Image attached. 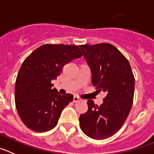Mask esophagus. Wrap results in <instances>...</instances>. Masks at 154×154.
Instances as JSON below:
<instances>
[{
	"label": "esophagus",
	"mask_w": 154,
	"mask_h": 154,
	"mask_svg": "<svg viewBox=\"0 0 154 154\" xmlns=\"http://www.w3.org/2000/svg\"><path fill=\"white\" fill-rule=\"evenodd\" d=\"M80 100V98L78 97L77 96H74V100H73V101H74V103H76V102H78V101Z\"/></svg>",
	"instance_id": "34e87169"
}]
</instances>
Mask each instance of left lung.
Returning a JSON list of instances; mask_svg holds the SVG:
<instances>
[{
	"label": "left lung",
	"instance_id": "1",
	"mask_svg": "<svg viewBox=\"0 0 154 154\" xmlns=\"http://www.w3.org/2000/svg\"><path fill=\"white\" fill-rule=\"evenodd\" d=\"M92 74L91 83L106 94L103 103L87 100L88 110L79 117L80 128L89 137L103 140L121 128L131 110L134 77L127 58L110 44L80 45Z\"/></svg>",
	"mask_w": 154,
	"mask_h": 154
}]
</instances>
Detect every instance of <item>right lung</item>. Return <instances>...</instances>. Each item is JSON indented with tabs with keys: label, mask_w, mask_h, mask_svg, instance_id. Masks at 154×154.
Wrapping results in <instances>:
<instances>
[{
	"label": "right lung",
	"mask_w": 154,
	"mask_h": 154,
	"mask_svg": "<svg viewBox=\"0 0 154 154\" xmlns=\"http://www.w3.org/2000/svg\"><path fill=\"white\" fill-rule=\"evenodd\" d=\"M82 55L76 45L44 44L24 60L16 79L15 104L28 128L42 133L57 125L62 110L74 96L60 95L51 80H56L65 64Z\"/></svg>",
	"instance_id": "1"
}]
</instances>
